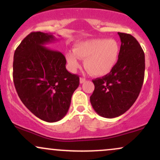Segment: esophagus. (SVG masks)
Returning a JSON list of instances; mask_svg holds the SVG:
<instances>
[{
    "mask_svg": "<svg viewBox=\"0 0 160 160\" xmlns=\"http://www.w3.org/2000/svg\"><path fill=\"white\" fill-rule=\"evenodd\" d=\"M86 82V79L85 78H80V83H83V82Z\"/></svg>",
    "mask_w": 160,
    "mask_h": 160,
    "instance_id": "obj_1",
    "label": "esophagus"
}]
</instances>
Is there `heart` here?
<instances>
[{
	"label": "heart",
	"mask_w": 160,
	"mask_h": 160,
	"mask_svg": "<svg viewBox=\"0 0 160 160\" xmlns=\"http://www.w3.org/2000/svg\"><path fill=\"white\" fill-rule=\"evenodd\" d=\"M120 46L113 39H91L79 42L74 51L66 54L71 71L80 67V58L85 59V68L95 77H104L114 68L120 56Z\"/></svg>",
	"instance_id": "1"
}]
</instances>
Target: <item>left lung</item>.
Listing matches in <instances>:
<instances>
[{
	"label": "left lung",
	"instance_id": "8db88e82",
	"mask_svg": "<svg viewBox=\"0 0 160 160\" xmlns=\"http://www.w3.org/2000/svg\"><path fill=\"white\" fill-rule=\"evenodd\" d=\"M120 56L111 73L92 80L95 89L90 102L101 117L114 118L123 114L135 103L144 78V52L131 34L118 32Z\"/></svg>",
	"mask_w": 160,
	"mask_h": 160
}]
</instances>
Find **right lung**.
<instances>
[{
  "label": "right lung",
  "mask_w": 160,
  "mask_h": 160,
  "mask_svg": "<svg viewBox=\"0 0 160 160\" xmlns=\"http://www.w3.org/2000/svg\"><path fill=\"white\" fill-rule=\"evenodd\" d=\"M54 40L51 34L30 33L16 48L12 65L19 98L33 114L48 122L65 117L80 83L78 75L66 69L64 55L45 47Z\"/></svg>",
  "instance_id": "right-lung-1"
}]
</instances>
